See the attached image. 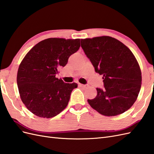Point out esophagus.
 <instances>
[{"mask_svg":"<svg viewBox=\"0 0 154 154\" xmlns=\"http://www.w3.org/2000/svg\"><path fill=\"white\" fill-rule=\"evenodd\" d=\"M78 85L80 86V87H83V88H87L88 87V85H87V84H85V85H83V84H81V83H79L78 84Z\"/></svg>","mask_w":154,"mask_h":154,"instance_id":"34e87169","label":"esophagus"}]
</instances>
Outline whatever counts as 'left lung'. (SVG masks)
Here are the masks:
<instances>
[{"label": "left lung", "mask_w": 154, "mask_h": 154, "mask_svg": "<svg viewBox=\"0 0 154 154\" xmlns=\"http://www.w3.org/2000/svg\"><path fill=\"white\" fill-rule=\"evenodd\" d=\"M81 46L95 71L103 76L104 88L88 103L102 115L125 112L136 101L141 87V72L136 58L127 46L108 36L81 40Z\"/></svg>", "instance_id": "obj_1"}]
</instances>
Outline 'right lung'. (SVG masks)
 Masks as SVG:
<instances>
[{
  "label": "right lung",
  "instance_id": "1",
  "mask_svg": "<svg viewBox=\"0 0 154 154\" xmlns=\"http://www.w3.org/2000/svg\"><path fill=\"white\" fill-rule=\"evenodd\" d=\"M80 47V39L50 38L36 44L25 56L17 81L23 103L32 114L51 118L67 106L78 85L64 83L56 76Z\"/></svg>",
  "mask_w": 154,
  "mask_h": 154
}]
</instances>
